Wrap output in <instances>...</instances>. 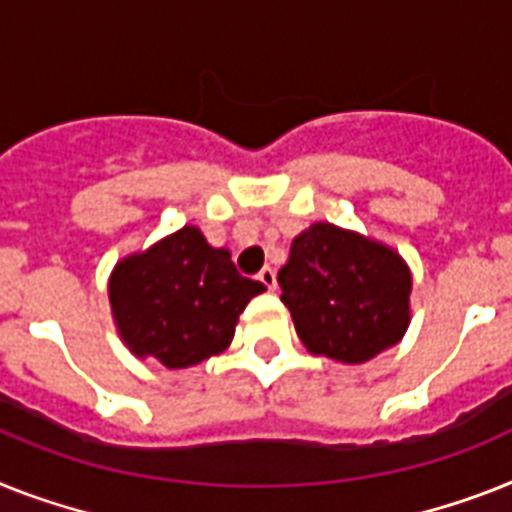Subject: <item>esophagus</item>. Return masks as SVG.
<instances>
[{"mask_svg":"<svg viewBox=\"0 0 512 512\" xmlns=\"http://www.w3.org/2000/svg\"><path fill=\"white\" fill-rule=\"evenodd\" d=\"M259 282L266 287V290H274V287H277V274H274L272 266H264V269H261Z\"/></svg>","mask_w":512,"mask_h":512,"instance_id":"obj_1","label":"esophagus"}]
</instances>
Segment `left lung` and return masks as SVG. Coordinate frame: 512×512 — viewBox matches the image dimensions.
Masks as SVG:
<instances>
[{
    "label": "left lung",
    "mask_w": 512,
    "mask_h": 512,
    "mask_svg": "<svg viewBox=\"0 0 512 512\" xmlns=\"http://www.w3.org/2000/svg\"><path fill=\"white\" fill-rule=\"evenodd\" d=\"M277 282L298 337L316 356L363 363L408 327V266L356 232L311 225L293 240Z\"/></svg>",
    "instance_id": "8db88e82"
}]
</instances>
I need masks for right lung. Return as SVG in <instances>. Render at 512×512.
I'll use <instances>...</instances> for the list:
<instances>
[{"label": "right lung", "mask_w": 512, "mask_h": 512, "mask_svg": "<svg viewBox=\"0 0 512 512\" xmlns=\"http://www.w3.org/2000/svg\"><path fill=\"white\" fill-rule=\"evenodd\" d=\"M266 287L235 269L225 248L183 227L117 264L109 280L114 322L135 356L188 369L230 345L235 322Z\"/></svg>", "instance_id": "add662e5"}]
</instances>
